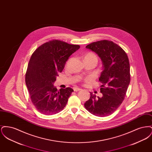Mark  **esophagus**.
<instances>
[{"instance_id":"1","label":"esophagus","mask_w":152,"mask_h":152,"mask_svg":"<svg viewBox=\"0 0 152 152\" xmlns=\"http://www.w3.org/2000/svg\"><path fill=\"white\" fill-rule=\"evenodd\" d=\"M73 90L75 92H77V91H79L80 90H81V89H80L79 88H77V87H75L73 88Z\"/></svg>"}]
</instances>
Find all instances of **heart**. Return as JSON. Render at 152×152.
I'll list each match as a JSON object with an SVG mask.
<instances>
[{"label": "heart", "mask_w": 152, "mask_h": 152, "mask_svg": "<svg viewBox=\"0 0 152 152\" xmlns=\"http://www.w3.org/2000/svg\"><path fill=\"white\" fill-rule=\"evenodd\" d=\"M85 58H88V59H92V60H94L96 62L97 61V56L94 54L93 53H87V55L85 56Z\"/></svg>", "instance_id": "b5f03b06"}]
</instances>
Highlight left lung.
Segmentation results:
<instances>
[{
    "instance_id": "left-lung-1",
    "label": "left lung",
    "mask_w": 152,
    "mask_h": 152,
    "mask_svg": "<svg viewBox=\"0 0 152 152\" xmlns=\"http://www.w3.org/2000/svg\"><path fill=\"white\" fill-rule=\"evenodd\" d=\"M100 58L102 71L99 77L102 96L97 98L90 92V98L84 104L88 112L94 116L104 117L112 114L121 104L130 83V64L128 56L112 41L101 40L86 47Z\"/></svg>"
}]
</instances>
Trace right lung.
<instances>
[{"instance_id": "add662e5", "label": "right lung", "mask_w": 152, "mask_h": 152, "mask_svg": "<svg viewBox=\"0 0 152 152\" xmlns=\"http://www.w3.org/2000/svg\"><path fill=\"white\" fill-rule=\"evenodd\" d=\"M79 48V45L53 40L42 44L32 53L26 84L32 102L40 113L51 115L65 107L73 90L68 87L58 91L53 84L69 57Z\"/></svg>"}]
</instances>
